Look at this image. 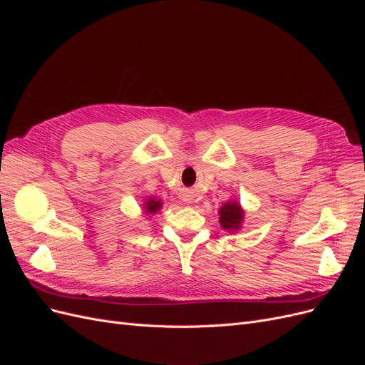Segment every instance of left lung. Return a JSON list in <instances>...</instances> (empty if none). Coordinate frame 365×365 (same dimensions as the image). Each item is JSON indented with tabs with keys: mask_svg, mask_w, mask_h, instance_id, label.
I'll use <instances>...</instances> for the list:
<instances>
[{
	"mask_svg": "<svg viewBox=\"0 0 365 365\" xmlns=\"http://www.w3.org/2000/svg\"><path fill=\"white\" fill-rule=\"evenodd\" d=\"M245 210L236 200H230L219 208V224L228 233H236L244 225Z\"/></svg>",
	"mask_w": 365,
	"mask_h": 365,
	"instance_id": "1",
	"label": "left lung"
}]
</instances>
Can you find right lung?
I'll use <instances>...</instances> for the list:
<instances>
[{
  "label": "right lung",
  "mask_w": 365,
  "mask_h": 365,
  "mask_svg": "<svg viewBox=\"0 0 365 365\" xmlns=\"http://www.w3.org/2000/svg\"><path fill=\"white\" fill-rule=\"evenodd\" d=\"M141 207H143V213L145 215H155L161 210L163 201L158 200V197H155V196H148L145 202L141 204Z\"/></svg>",
  "instance_id": "right-lung-1"
}]
</instances>
